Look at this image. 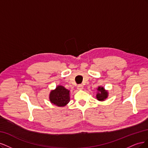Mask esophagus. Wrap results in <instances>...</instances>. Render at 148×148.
<instances>
[{
	"instance_id": "esophagus-1",
	"label": "esophagus",
	"mask_w": 148,
	"mask_h": 148,
	"mask_svg": "<svg viewBox=\"0 0 148 148\" xmlns=\"http://www.w3.org/2000/svg\"><path fill=\"white\" fill-rule=\"evenodd\" d=\"M77 88L78 89H79V90H82V89H83V86L82 84H78L77 86Z\"/></svg>"
}]
</instances>
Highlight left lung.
Returning a JSON list of instances; mask_svg holds the SVG:
<instances>
[{"instance_id": "left-lung-1", "label": "left lung", "mask_w": 148, "mask_h": 148, "mask_svg": "<svg viewBox=\"0 0 148 148\" xmlns=\"http://www.w3.org/2000/svg\"><path fill=\"white\" fill-rule=\"evenodd\" d=\"M99 92H97L96 95L97 99L99 101H104L107 97V92L105 91L104 88L103 87H99L97 89Z\"/></svg>"}]
</instances>
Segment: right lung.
<instances>
[{"mask_svg": "<svg viewBox=\"0 0 148 148\" xmlns=\"http://www.w3.org/2000/svg\"><path fill=\"white\" fill-rule=\"evenodd\" d=\"M70 91L62 86H58L55 90L52 91L49 99L52 104L59 107L65 106L70 101Z\"/></svg>", "mask_w": 148, "mask_h": 148, "instance_id": "add662e5", "label": "right lung"}]
</instances>
